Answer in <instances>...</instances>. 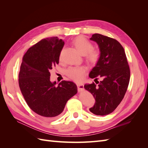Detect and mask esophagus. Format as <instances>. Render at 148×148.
I'll use <instances>...</instances> for the list:
<instances>
[{"instance_id":"1","label":"esophagus","mask_w":148,"mask_h":148,"mask_svg":"<svg viewBox=\"0 0 148 148\" xmlns=\"http://www.w3.org/2000/svg\"><path fill=\"white\" fill-rule=\"evenodd\" d=\"M77 89L79 91V92L84 89V85L82 83H77Z\"/></svg>"}]
</instances>
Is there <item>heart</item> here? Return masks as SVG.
Masks as SVG:
<instances>
[{"instance_id": "1", "label": "heart", "mask_w": 148, "mask_h": 148, "mask_svg": "<svg viewBox=\"0 0 148 148\" xmlns=\"http://www.w3.org/2000/svg\"><path fill=\"white\" fill-rule=\"evenodd\" d=\"M74 46L81 55H84L86 60L90 64H94L99 61L100 52L99 49H92L93 45L89 40L82 37H78L73 41ZM85 69L83 67L69 68L67 71V76L76 81H81Z\"/></svg>"}]
</instances>
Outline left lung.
<instances>
[{
    "mask_svg": "<svg viewBox=\"0 0 148 148\" xmlns=\"http://www.w3.org/2000/svg\"><path fill=\"white\" fill-rule=\"evenodd\" d=\"M90 39L98 45L100 57L89 74L96 84H85L84 87L95 99L90 111L104 116L114 111L123 99L129 84L130 68L124 49L118 40L99 34H93ZM98 77L102 79L100 82Z\"/></svg>",
    "mask_w": 148,
    "mask_h": 148,
    "instance_id": "obj_1",
    "label": "left lung"
}]
</instances>
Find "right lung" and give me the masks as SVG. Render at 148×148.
Masks as SVG:
<instances>
[{"label": "right lung", "instance_id": "1", "mask_svg": "<svg viewBox=\"0 0 148 148\" xmlns=\"http://www.w3.org/2000/svg\"><path fill=\"white\" fill-rule=\"evenodd\" d=\"M64 42L57 37L40 40L24 55L19 73V86L29 108L45 118H55L77 92L72 81H50L49 71L59 63Z\"/></svg>", "mask_w": 148, "mask_h": 148}]
</instances>
